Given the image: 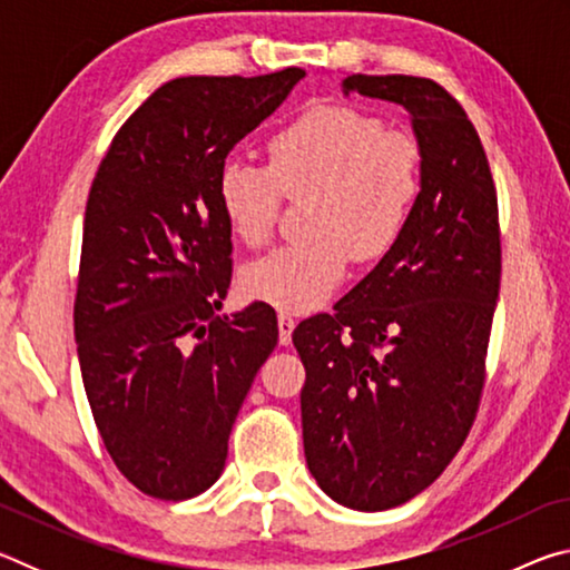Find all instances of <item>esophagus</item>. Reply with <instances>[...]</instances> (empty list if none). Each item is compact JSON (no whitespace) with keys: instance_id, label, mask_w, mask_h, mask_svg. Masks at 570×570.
<instances>
[{"instance_id":"1","label":"esophagus","mask_w":570,"mask_h":570,"mask_svg":"<svg viewBox=\"0 0 570 570\" xmlns=\"http://www.w3.org/2000/svg\"><path fill=\"white\" fill-rule=\"evenodd\" d=\"M296 326V320L288 312H278V342L288 344L292 342V332Z\"/></svg>"}]
</instances>
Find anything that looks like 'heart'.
<instances>
[{
	"label": "heart",
	"instance_id": "heart-1",
	"mask_svg": "<svg viewBox=\"0 0 570 570\" xmlns=\"http://www.w3.org/2000/svg\"><path fill=\"white\" fill-rule=\"evenodd\" d=\"M422 188V153L410 132L344 105L306 110L268 140V163L228 158L218 198L234 234L250 248L274 236L286 198H304L306 236L244 272L250 296L284 312L322 306L350 256L374 262L402 238Z\"/></svg>",
	"mask_w": 570,
	"mask_h": 570
}]
</instances>
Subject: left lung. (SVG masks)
Wrapping results in <instances>:
<instances>
[{
  "instance_id": "1",
  "label": "left lung",
  "mask_w": 570,
  "mask_h": 570,
  "mask_svg": "<svg viewBox=\"0 0 570 570\" xmlns=\"http://www.w3.org/2000/svg\"><path fill=\"white\" fill-rule=\"evenodd\" d=\"M344 95L402 105L422 153L417 206L382 262L292 340L304 455L320 488L387 510L432 485L475 422L500 292L498 196L462 105L428 77L350 75Z\"/></svg>"
}]
</instances>
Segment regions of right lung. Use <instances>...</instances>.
<instances>
[{"instance_id": "obj_1", "label": "right lung", "mask_w": 570, "mask_h": 570, "mask_svg": "<svg viewBox=\"0 0 570 570\" xmlns=\"http://www.w3.org/2000/svg\"><path fill=\"white\" fill-rule=\"evenodd\" d=\"M304 75L170 80L122 122L95 173L77 356L105 450L150 498L188 500L220 478L236 414L278 342L264 302L216 316L230 286L218 173Z\"/></svg>"}]
</instances>
